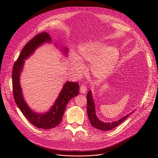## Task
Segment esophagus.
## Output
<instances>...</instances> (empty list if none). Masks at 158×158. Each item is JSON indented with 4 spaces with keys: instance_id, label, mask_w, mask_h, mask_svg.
I'll use <instances>...</instances> for the list:
<instances>
[{
    "instance_id": "34e87169",
    "label": "esophagus",
    "mask_w": 158,
    "mask_h": 158,
    "mask_svg": "<svg viewBox=\"0 0 158 158\" xmlns=\"http://www.w3.org/2000/svg\"><path fill=\"white\" fill-rule=\"evenodd\" d=\"M87 87L85 85H82L81 87H80V92L82 93V94H85L86 92H87Z\"/></svg>"
}]
</instances>
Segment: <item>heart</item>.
I'll list each match as a JSON object with an SVG mask.
<instances>
[{
    "label": "heart",
    "instance_id": "heart-1",
    "mask_svg": "<svg viewBox=\"0 0 158 158\" xmlns=\"http://www.w3.org/2000/svg\"><path fill=\"white\" fill-rule=\"evenodd\" d=\"M78 60L83 63H91V73L97 78H103L110 75L120 58L118 48L114 45L106 46L102 42H90L80 45L77 52ZM73 68L78 73L83 66L73 57Z\"/></svg>",
    "mask_w": 158,
    "mask_h": 158
}]
</instances>
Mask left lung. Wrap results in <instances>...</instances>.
<instances>
[{
	"label": "left lung",
	"mask_w": 158,
	"mask_h": 158,
	"mask_svg": "<svg viewBox=\"0 0 158 158\" xmlns=\"http://www.w3.org/2000/svg\"><path fill=\"white\" fill-rule=\"evenodd\" d=\"M87 102V113L90 124L94 128L102 131H109L114 128L115 127L119 125L123 121H125L128 118V117H129L134 112V111H133L132 112L128 114L125 116H123L122 118L117 121L115 120L112 122H104L101 121L96 115L95 106L91 90H89L88 92Z\"/></svg>",
	"instance_id": "left-lung-1"
}]
</instances>
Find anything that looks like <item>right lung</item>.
I'll use <instances>...</instances> for the list:
<instances>
[{"instance_id": "obj_1", "label": "right lung", "mask_w": 158, "mask_h": 158, "mask_svg": "<svg viewBox=\"0 0 158 158\" xmlns=\"http://www.w3.org/2000/svg\"><path fill=\"white\" fill-rule=\"evenodd\" d=\"M52 41L49 34L45 31L35 36L23 47L19 58L13 65L12 72L13 90L16 103L31 124L38 128L45 130L55 128L60 123L69 101L78 95L80 88L78 84L76 82L66 81L53 106L45 113L34 111L25 102L20 83V77L24 66L25 60L33 55L36 49L44 43H51ZM55 45L57 47L56 43H55ZM60 50L64 53L65 56H68L67 47H62Z\"/></svg>"}]
</instances>
